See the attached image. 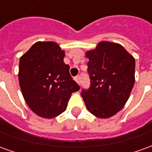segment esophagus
Here are the masks:
<instances>
[{
  "label": "esophagus",
  "mask_w": 152,
  "mask_h": 152,
  "mask_svg": "<svg viewBox=\"0 0 152 152\" xmlns=\"http://www.w3.org/2000/svg\"><path fill=\"white\" fill-rule=\"evenodd\" d=\"M74 80L77 82L78 84H80V77H79V76H78V77H75V78H74Z\"/></svg>",
  "instance_id": "34e87169"
}]
</instances>
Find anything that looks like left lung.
<instances>
[{
	"label": "left lung",
	"mask_w": 152,
	"mask_h": 152,
	"mask_svg": "<svg viewBox=\"0 0 152 152\" xmlns=\"http://www.w3.org/2000/svg\"><path fill=\"white\" fill-rule=\"evenodd\" d=\"M91 84L81 92L88 111L101 119L124 106L135 82V60L120 44L101 42L86 52Z\"/></svg>",
	"instance_id": "left-lung-1"
}]
</instances>
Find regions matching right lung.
<instances>
[{
	"label": "right lung",
	"instance_id": "1",
	"mask_svg": "<svg viewBox=\"0 0 152 152\" xmlns=\"http://www.w3.org/2000/svg\"><path fill=\"white\" fill-rule=\"evenodd\" d=\"M64 51L54 42H37L20 57L19 86L33 112L51 119L66 110L71 94L80 87L73 80Z\"/></svg>",
	"mask_w": 152,
	"mask_h": 152
}]
</instances>
